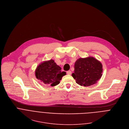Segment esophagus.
<instances>
[{
	"mask_svg": "<svg viewBox=\"0 0 129 129\" xmlns=\"http://www.w3.org/2000/svg\"><path fill=\"white\" fill-rule=\"evenodd\" d=\"M67 74L68 75H71V71L70 70H68L67 71Z\"/></svg>",
	"mask_w": 129,
	"mask_h": 129,
	"instance_id": "34e87169",
	"label": "esophagus"
}]
</instances>
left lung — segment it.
I'll use <instances>...</instances> for the list:
<instances>
[{"label": "left lung", "instance_id": "8db88e82", "mask_svg": "<svg viewBox=\"0 0 129 129\" xmlns=\"http://www.w3.org/2000/svg\"><path fill=\"white\" fill-rule=\"evenodd\" d=\"M102 65L94 57L79 58L75 63L72 76L76 82L84 87L96 83L102 74Z\"/></svg>", "mask_w": 129, "mask_h": 129}]
</instances>
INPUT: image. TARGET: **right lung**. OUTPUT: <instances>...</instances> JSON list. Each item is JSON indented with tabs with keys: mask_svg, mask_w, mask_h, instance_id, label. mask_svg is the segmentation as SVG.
I'll list each match as a JSON object with an SVG mask.
<instances>
[{
	"mask_svg": "<svg viewBox=\"0 0 129 129\" xmlns=\"http://www.w3.org/2000/svg\"><path fill=\"white\" fill-rule=\"evenodd\" d=\"M61 67L53 60L45 61L39 64L35 70L36 78L44 84L55 86L60 83L66 72L61 71Z\"/></svg>",
	"mask_w": 129,
	"mask_h": 129,
	"instance_id": "1",
	"label": "right lung"
}]
</instances>
